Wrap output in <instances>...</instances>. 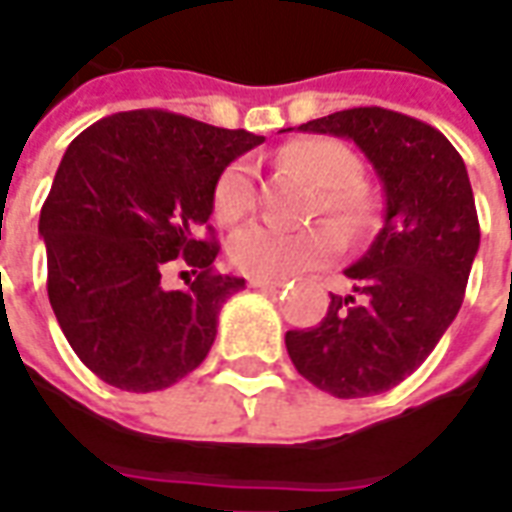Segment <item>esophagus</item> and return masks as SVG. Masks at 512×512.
Segmentation results:
<instances>
[{"instance_id": "1", "label": "esophagus", "mask_w": 512, "mask_h": 512, "mask_svg": "<svg viewBox=\"0 0 512 512\" xmlns=\"http://www.w3.org/2000/svg\"><path fill=\"white\" fill-rule=\"evenodd\" d=\"M285 282L282 279H263V277H249V288H257V290H277L282 288Z\"/></svg>"}]
</instances>
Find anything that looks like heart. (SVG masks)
<instances>
[{"instance_id":"heart-1","label":"heart","mask_w":512,"mask_h":512,"mask_svg":"<svg viewBox=\"0 0 512 512\" xmlns=\"http://www.w3.org/2000/svg\"><path fill=\"white\" fill-rule=\"evenodd\" d=\"M282 161L304 169L318 186V213H329L340 230L362 235L376 222V197L362 180V161L351 147L332 136H304L282 150ZM216 219L238 222L255 208V178L246 161H235L216 186ZM334 224H312L288 230L268 222H252L230 238V260L249 277L288 279L321 266L343 249Z\"/></svg>"}]
</instances>
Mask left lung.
I'll return each instance as SVG.
<instances>
[{
	"label": "left lung",
	"instance_id": "left-lung-1",
	"mask_svg": "<svg viewBox=\"0 0 512 512\" xmlns=\"http://www.w3.org/2000/svg\"><path fill=\"white\" fill-rule=\"evenodd\" d=\"M354 139L384 183V227L312 329L285 334L290 362L334 397L392 389L417 370L463 304L480 222L466 164L450 139L381 106L343 109L299 126Z\"/></svg>",
	"mask_w": 512,
	"mask_h": 512
}]
</instances>
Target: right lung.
<instances>
[{
	"instance_id": "right-lung-1",
	"label": "right lung",
	"mask_w": 512,
	"mask_h": 512,
	"mask_svg": "<svg viewBox=\"0 0 512 512\" xmlns=\"http://www.w3.org/2000/svg\"><path fill=\"white\" fill-rule=\"evenodd\" d=\"M263 142L164 109L104 117L73 139L40 211L49 301L65 340L106 384L167 389L211 351L219 310L244 288L200 239L224 167ZM172 262L197 273L167 291Z\"/></svg>"
}]
</instances>
